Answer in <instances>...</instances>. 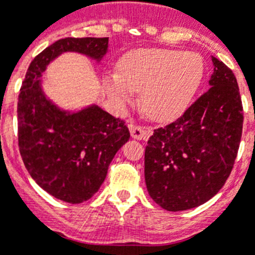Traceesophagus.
<instances>
[{
	"label": "esophagus",
	"instance_id": "1",
	"mask_svg": "<svg viewBox=\"0 0 255 255\" xmlns=\"http://www.w3.org/2000/svg\"><path fill=\"white\" fill-rule=\"evenodd\" d=\"M130 134H131L132 139H136V140H144V139H148V136L150 135L149 129H144L141 126L134 125V124H130L129 125Z\"/></svg>",
	"mask_w": 255,
	"mask_h": 255
}]
</instances>
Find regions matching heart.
<instances>
[{
  "mask_svg": "<svg viewBox=\"0 0 255 255\" xmlns=\"http://www.w3.org/2000/svg\"><path fill=\"white\" fill-rule=\"evenodd\" d=\"M203 75V58L194 52L138 49L121 60L119 74L106 79V89L119 103H130L134 92H141L145 115L166 121L188 108Z\"/></svg>",
  "mask_w": 255,
  "mask_h": 255,
  "instance_id": "1",
  "label": "heart"
}]
</instances>
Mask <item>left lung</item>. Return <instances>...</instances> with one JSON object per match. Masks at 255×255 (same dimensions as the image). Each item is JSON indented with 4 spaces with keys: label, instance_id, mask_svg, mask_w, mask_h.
<instances>
[{
    "label": "left lung",
    "instance_id": "8db88e82",
    "mask_svg": "<svg viewBox=\"0 0 255 255\" xmlns=\"http://www.w3.org/2000/svg\"><path fill=\"white\" fill-rule=\"evenodd\" d=\"M209 89L181 117L154 130L144 157L147 190L166 211L195 208L215 197L234 167L243 105L234 73L212 56Z\"/></svg>",
    "mask_w": 255,
    "mask_h": 255
}]
</instances>
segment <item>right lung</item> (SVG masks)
<instances>
[{
    "label": "right lung",
    "mask_w": 255,
    "mask_h": 255,
    "mask_svg": "<svg viewBox=\"0 0 255 255\" xmlns=\"http://www.w3.org/2000/svg\"><path fill=\"white\" fill-rule=\"evenodd\" d=\"M107 51L108 38L57 40L31 61L20 89L17 136L22 162L40 188L66 203H83L96 194L130 132L123 120L100 106L79 111L60 108L44 93L42 75L65 52L100 62Z\"/></svg>",
    "instance_id": "add662e5"
}]
</instances>
